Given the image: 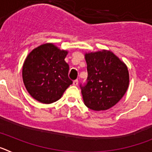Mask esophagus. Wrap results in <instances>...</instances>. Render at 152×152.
Listing matches in <instances>:
<instances>
[{
  "mask_svg": "<svg viewBox=\"0 0 152 152\" xmlns=\"http://www.w3.org/2000/svg\"><path fill=\"white\" fill-rule=\"evenodd\" d=\"M73 84L75 86H77L78 85V80H75L73 81Z\"/></svg>",
  "mask_w": 152,
  "mask_h": 152,
  "instance_id": "obj_1",
  "label": "esophagus"
}]
</instances>
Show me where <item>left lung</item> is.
Instances as JSON below:
<instances>
[{"mask_svg":"<svg viewBox=\"0 0 152 152\" xmlns=\"http://www.w3.org/2000/svg\"><path fill=\"white\" fill-rule=\"evenodd\" d=\"M88 78L80 89L84 104L93 110H107L115 106L128 89L127 66L110 51L86 53Z\"/></svg>","mask_w":152,"mask_h":152,"instance_id":"left-lung-1","label":"left lung"}]
</instances>
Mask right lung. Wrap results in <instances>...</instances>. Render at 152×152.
Here are the masks:
<instances>
[{"instance_id": "obj_1", "label": "right lung", "mask_w": 152, "mask_h": 152, "mask_svg": "<svg viewBox=\"0 0 152 152\" xmlns=\"http://www.w3.org/2000/svg\"><path fill=\"white\" fill-rule=\"evenodd\" d=\"M67 54L68 51L45 43L28 55L23 65V80L35 100L46 104L57 101L72 84L69 65L64 61Z\"/></svg>"}]
</instances>
